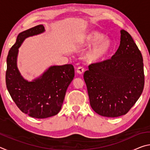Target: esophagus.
Segmentation results:
<instances>
[{"mask_svg":"<svg viewBox=\"0 0 150 150\" xmlns=\"http://www.w3.org/2000/svg\"><path fill=\"white\" fill-rule=\"evenodd\" d=\"M84 68L83 67H79L77 69V73H79V74H83V72H84Z\"/></svg>","mask_w":150,"mask_h":150,"instance_id":"obj_1","label":"esophagus"}]
</instances>
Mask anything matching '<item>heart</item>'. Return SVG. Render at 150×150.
Returning <instances> with one entry per match:
<instances>
[{"mask_svg":"<svg viewBox=\"0 0 150 150\" xmlns=\"http://www.w3.org/2000/svg\"><path fill=\"white\" fill-rule=\"evenodd\" d=\"M82 41L85 45H90L86 59L90 62H96L103 59L108 55L112 47V40L98 31L92 30L83 36Z\"/></svg>","mask_w":150,"mask_h":150,"instance_id":"obj_1","label":"heart"}]
</instances>
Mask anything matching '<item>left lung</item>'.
<instances>
[{
  "mask_svg": "<svg viewBox=\"0 0 150 150\" xmlns=\"http://www.w3.org/2000/svg\"><path fill=\"white\" fill-rule=\"evenodd\" d=\"M120 44L110 59L93 63L83 75L93 110L106 117L126 115L144 87L143 57L130 34L120 30Z\"/></svg>",
  "mask_w": 150,
  "mask_h": 150,
  "instance_id": "obj_1",
  "label": "left lung"
}]
</instances>
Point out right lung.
<instances>
[{
	"mask_svg": "<svg viewBox=\"0 0 150 150\" xmlns=\"http://www.w3.org/2000/svg\"><path fill=\"white\" fill-rule=\"evenodd\" d=\"M45 31L38 25L18 35L7 56L6 85L12 100L22 112L35 118L51 117L60 111L66 91L75 76L73 65L51 66L32 81L24 79L17 67L18 48L30 36Z\"/></svg>",
	"mask_w": 150,
	"mask_h": 150,
	"instance_id": "right-lung-1",
	"label": "right lung"
}]
</instances>
